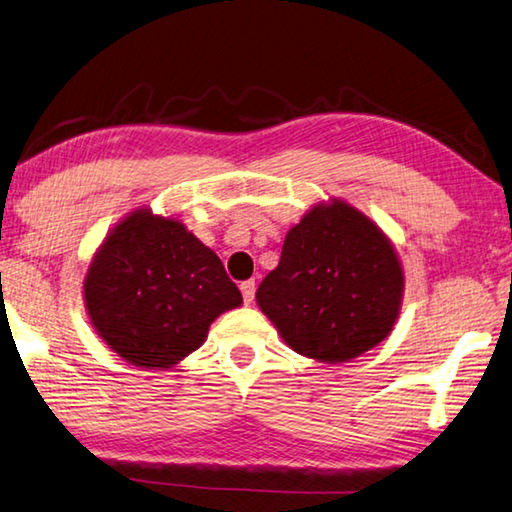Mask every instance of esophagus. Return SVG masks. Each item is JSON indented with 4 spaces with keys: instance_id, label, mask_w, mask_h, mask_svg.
Returning <instances> with one entry per match:
<instances>
[{
    "instance_id": "esophagus-1",
    "label": "esophagus",
    "mask_w": 512,
    "mask_h": 512,
    "mask_svg": "<svg viewBox=\"0 0 512 512\" xmlns=\"http://www.w3.org/2000/svg\"><path fill=\"white\" fill-rule=\"evenodd\" d=\"M239 288H241V295H244V302L246 304H250V302H253L255 300V282L253 280H248V282H241L239 284Z\"/></svg>"
}]
</instances>
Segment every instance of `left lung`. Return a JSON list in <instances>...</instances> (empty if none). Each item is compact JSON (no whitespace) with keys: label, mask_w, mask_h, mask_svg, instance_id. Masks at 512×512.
<instances>
[{"label":"left lung","mask_w":512,"mask_h":512,"mask_svg":"<svg viewBox=\"0 0 512 512\" xmlns=\"http://www.w3.org/2000/svg\"><path fill=\"white\" fill-rule=\"evenodd\" d=\"M403 293L392 239L351 203L329 199L286 232L280 264L255 297L288 347L336 365L392 333Z\"/></svg>","instance_id":"left-lung-1"}]
</instances>
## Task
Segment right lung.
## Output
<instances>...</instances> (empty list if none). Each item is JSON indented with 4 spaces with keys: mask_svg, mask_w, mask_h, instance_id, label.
Masks as SVG:
<instances>
[{
    "mask_svg": "<svg viewBox=\"0 0 512 512\" xmlns=\"http://www.w3.org/2000/svg\"><path fill=\"white\" fill-rule=\"evenodd\" d=\"M82 293L100 340L141 369L179 365L221 313L244 302L221 259L152 208L132 210L107 232Z\"/></svg>",
    "mask_w": 512,
    "mask_h": 512,
    "instance_id": "add662e5",
    "label": "right lung"
}]
</instances>
